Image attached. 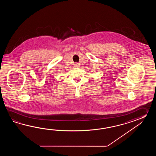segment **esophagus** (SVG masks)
Returning <instances> with one entry per match:
<instances>
[{"mask_svg": "<svg viewBox=\"0 0 156 156\" xmlns=\"http://www.w3.org/2000/svg\"><path fill=\"white\" fill-rule=\"evenodd\" d=\"M79 63H75V64H74V66H79Z\"/></svg>", "mask_w": 156, "mask_h": 156, "instance_id": "34e87169", "label": "esophagus"}]
</instances>
